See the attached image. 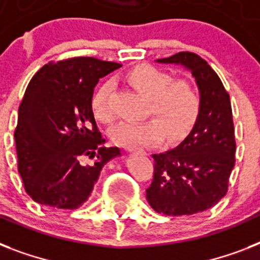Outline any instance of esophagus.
Segmentation results:
<instances>
[{"instance_id": "obj_1", "label": "esophagus", "mask_w": 260, "mask_h": 260, "mask_svg": "<svg viewBox=\"0 0 260 260\" xmlns=\"http://www.w3.org/2000/svg\"><path fill=\"white\" fill-rule=\"evenodd\" d=\"M125 150L128 151V152H134V151H138L139 148L138 147H125Z\"/></svg>"}]
</instances>
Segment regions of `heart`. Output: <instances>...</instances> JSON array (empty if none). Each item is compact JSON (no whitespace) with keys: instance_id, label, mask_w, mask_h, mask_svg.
Segmentation results:
<instances>
[{"instance_id":"b5f03b06","label":"heart","mask_w":260,"mask_h":260,"mask_svg":"<svg viewBox=\"0 0 260 260\" xmlns=\"http://www.w3.org/2000/svg\"><path fill=\"white\" fill-rule=\"evenodd\" d=\"M128 82L150 98L147 113L156 118L142 122L122 121L112 128L110 139L122 147H135L158 142L166 131L167 138L178 139L191 131L201 113V97L190 79H175L173 74L150 64L132 69L126 75ZM113 83L105 82L98 87L91 98V112L98 121L110 124L113 110L110 97Z\"/></svg>"}]
</instances>
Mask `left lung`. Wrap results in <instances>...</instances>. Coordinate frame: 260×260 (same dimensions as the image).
<instances>
[{"label": "left lung", "instance_id": "obj_1", "mask_svg": "<svg viewBox=\"0 0 260 260\" xmlns=\"http://www.w3.org/2000/svg\"><path fill=\"white\" fill-rule=\"evenodd\" d=\"M158 63L181 64L196 79L201 113L175 148L154 154V179L147 201L158 213L183 216L214 206L228 190L235 166V129L230 94L214 70L197 54L178 52Z\"/></svg>", "mask_w": 260, "mask_h": 260}]
</instances>
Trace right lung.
I'll use <instances>...</instances> for the list:
<instances>
[{"label":"right lung","mask_w":260,"mask_h":260,"mask_svg":"<svg viewBox=\"0 0 260 260\" xmlns=\"http://www.w3.org/2000/svg\"><path fill=\"white\" fill-rule=\"evenodd\" d=\"M120 63L71 58L43 66L30 79L14 131L18 173L40 205L77 209L90 197L102 167L121 152L102 144L91 112L100 78Z\"/></svg>","instance_id":"add662e5"}]
</instances>
